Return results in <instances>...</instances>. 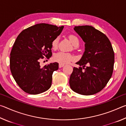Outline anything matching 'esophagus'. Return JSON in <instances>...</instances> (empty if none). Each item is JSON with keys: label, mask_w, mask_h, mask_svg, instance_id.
<instances>
[{"label": "esophagus", "mask_w": 126, "mask_h": 126, "mask_svg": "<svg viewBox=\"0 0 126 126\" xmlns=\"http://www.w3.org/2000/svg\"><path fill=\"white\" fill-rule=\"evenodd\" d=\"M64 64H62V63L59 64V68H62V67H64Z\"/></svg>", "instance_id": "34e87169"}]
</instances>
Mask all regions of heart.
Listing matches in <instances>:
<instances>
[{
	"label": "heart",
	"instance_id": "obj_1",
	"mask_svg": "<svg viewBox=\"0 0 126 126\" xmlns=\"http://www.w3.org/2000/svg\"><path fill=\"white\" fill-rule=\"evenodd\" d=\"M68 38L71 42L72 45L74 47H78L79 45V40L76 35L71 34L69 35ZM58 38H55L53 39L52 43V46L53 49H56L58 44ZM54 59L58 62L62 64H65L71 61L74 59L73 55L69 53H65L63 52H59L55 53L54 55Z\"/></svg>",
	"mask_w": 126,
	"mask_h": 126
}]
</instances>
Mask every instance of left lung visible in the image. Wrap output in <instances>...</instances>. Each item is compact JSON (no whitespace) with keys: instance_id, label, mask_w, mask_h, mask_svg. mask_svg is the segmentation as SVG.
Masks as SVG:
<instances>
[{"instance_id":"obj_1","label":"left lung","mask_w":126,"mask_h":126,"mask_svg":"<svg viewBox=\"0 0 126 126\" xmlns=\"http://www.w3.org/2000/svg\"><path fill=\"white\" fill-rule=\"evenodd\" d=\"M74 30L85 43V51L76 63L80 67L73 68L70 87L80 94H94L103 89L111 78L113 49L107 37L92 26H76Z\"/></svg>"}]
</instances>
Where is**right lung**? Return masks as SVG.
Returning <instances> with one entry per match:
<instances>
[{
    "label": "right lung",
    "mask_w": 126,
    "mask_h": 126,
    "mask_svg": "<svg viewBox=\"0 0 126 126\" xmlns=\"http://www.w3.org/2000/svg\"><path fill=\"white\" fill-rule=\"evenodd\" d=\"M63 28L40 23L24 29L17 37L10 53V68L14 80L25 92L37 94L50 88L58 63L41 67L39 61L44 57L52 56V41Z\"/></svg>",
    "instance_id": "add662e5"
}]
</instances>
